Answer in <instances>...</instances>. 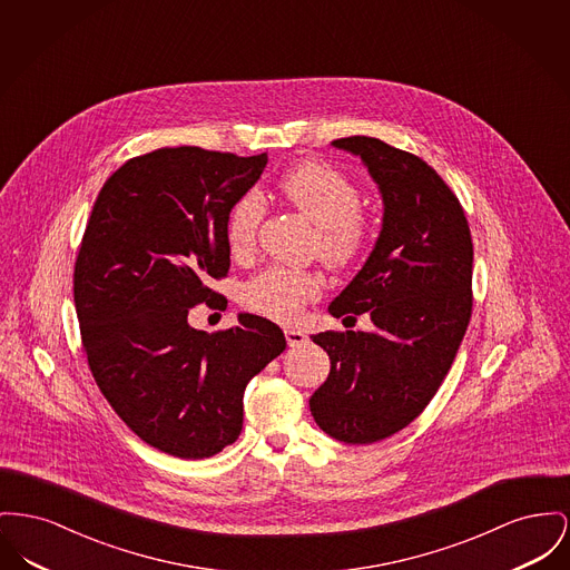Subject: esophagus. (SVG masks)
Listing matches in <instances>:
<instances>
[{
	"mask_svg": "<svg viewBox=\"0 0 570 570\" xmlns=\"http://www.w3.org/2000/svg\"><path fill=\"white\" fill-rule=\"evenodd\" d=\"M284 335H286L288 346H302L307 342V335L303 334L302 330H295V327H288Z\"/></svg>",
	"mask_w": 570,
	"mask_h": 570,
	"instance_id": "obj_1",
	"label": "esophagus"
}]
</instances>
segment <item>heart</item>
<instances>
[{"label":"heart","mask_w":570,"mask_h":570,"mask_svg":"<svg viewBox=\"0 0 570 570\" xmlns=\"http://www.w3.org/2000/svg\"><path fill=\"white\" fill-rule=\"evenodd\" d=\"M277 194L316 228L314 247L327 267H351L366 252L372 224L357 208L360 191L355 183L342 171L321 161H302L279 176ZM263 215L265 204L256 191L243 194L230 206L226 238L235 254H247L254 247ZM318 295L321 279L316 273L271 267L245 286L243 302L267 318L288 323Z\"/></svg>","instance_id":"1"}]
</instances>
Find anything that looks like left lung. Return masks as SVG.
Here are the masks:
<instances>
[{"instance_id":"left-lung-1","label":"left lung","mask_w":570,"mask_h":570,"mask_svg":"<svg viewBox=\"0 0 570 570\" xmlns=\"http://www.w3.org/2000/svg\"><path fill=\"white\" fill-rule=\"evenodd\" d=\"M332 144L362 157L383 224L330 314L368 312L374 332L312 335L332 370L309 411L327 435L366 445L409 426L443 383L471 318L473 245L461 202L426 161L366 135Z\"/></svg>"}]
</instances>
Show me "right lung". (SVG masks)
I'll use <instances>...</instances> for the list:
<instances>
[{"instance_id": "add662e5", "label": "right lung", "mask_w": 570, "mask_h": 570, "mask_svg": "<svg viewBox=\"0 0 570 570\" xmlns=\"http://www.w3.org/2000/svg\"><path fill=\"white\" fill-rule=\"evenodd\" d=\"M267 153L236 157L198 146L129 159L102 185L75 263V307L88 366L118 417L148 445L208 459L243 429V392L286 348L263 316L206 334L187 321L226 277V215Z\"/></svg>"}]
</instances>
